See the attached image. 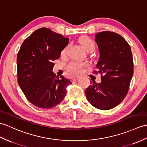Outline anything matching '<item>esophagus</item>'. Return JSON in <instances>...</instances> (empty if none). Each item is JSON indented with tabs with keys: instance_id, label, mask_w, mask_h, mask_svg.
<instances>
[{
	"instance_id": "obj_1",
	"label": "esophagus",
	"mask_w": 147,
	"mask_h": 147,
	"mask_svg": "<svg viewBox=\"0 0 147 147\" xmlns=\"http://www.w3.org/2000/svg\"><path fill=\"white\" fill-rule=\"evenodd\" d=\"M79 77H74V78H72L71 79V82H74V81H77L78 79H79Z\"/></svg>"
}]
</instances>
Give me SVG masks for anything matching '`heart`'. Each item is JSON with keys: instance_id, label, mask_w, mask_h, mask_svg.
Masks as SVG:
<instances>
[{"instance_id": "b5f03b06", "label": "heart", "mask_w": 147, "mask_h": 147, "mask_svg": "<svg viewBox=\"0 0 147 147\" xmlns=\"http://www.w3.org/2000/svg\"><path fill=\"white\" fill-rule=\"evenodd\" d=\"M80 43L82 47L86 50V51L88 50L92 49L93 50L94 49V43L93 41L91 38L88 36H83L80 39ZM67 51V47L63 49L62 51L61 54L63 55H64L66 54ZM86 66V64L83 63L78 62V61H71V63L67 64L66 67L67 71L69 72L71 75L73 76H77V75L80 74L82 72H83V69L84 66Z\"/></svg>"}]
</instances>
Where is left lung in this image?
<instances>
[{
  "mask_svg": "<svg viewBox=\"0 0 147 147\" xmlns=\"http://www.w3.org/2000/svg\"><path fill=\"white\" fill-rule=\"evenodd\" d=\"M100 58L96 64L101 82L91 81L85 91L86 98L94 107L110 110L123 100L134 74L130 46L123 37L114 32L103 31L95 35Z\"/></svg>",
  "mask_w": 147,
  "mask_h": 147,
  "instance_id": "left-lung-1",
  "label": "left lung"
}]
</instances>
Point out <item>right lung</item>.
Segmentation results:
<instances>
[{
	"mask_svg": "<svg viewBox=\"0 0 147 147\" xmlns=\"http://www.w3.org/2000/svg\"><path fill=\"white\" fill-rule=\"evenodd\" d=\"M69 39L46 27L38 29L22 44L17 56L19 86L30 103L49 109L62 101L66 87L71 84L63 76L53 72L54 60L59 59Z\"/></svg>",
	"mask_w": 147,
	"mask_h": 147,
	"instance_id": "1",
	"label": "right lung"
}]
</instances>
